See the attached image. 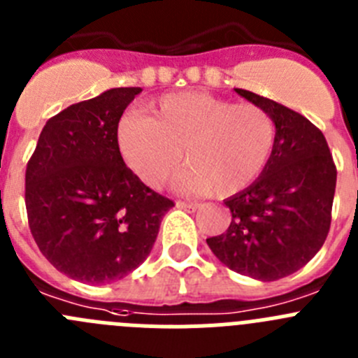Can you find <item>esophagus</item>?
Listing matches in <instances>:
<instances>
[{
    "label": "esophagus",
    "instance_id": "esophagus-1",
    "mask_svg": "<svg viewBox=\"0 0 358 358\" xmlns=\"http://www.w3.org/2000/svg\"><path fill=\"white\" fill-rule=\"evenodd\" d=\"M177 208L186 209V211H196V209H201V204H196V202H185V201H177Z\"/></svg>",
    "mask_w": 358,
    "mask_h": 358
}]
</instances>
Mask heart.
I'll list each match as a JSON object with an SVG mask.
<instances>
[{"instance_id":"b5f03b06","label":"heart","mask_w":358,"mask_h":358,"mask_svg":"<svg viewBox=\"0 0 358 358\" xmlns=\"http://www.w3.org/2000/svg\"><path fill=\"white\" fill-rule=\"evenodd\" d=\"M277 127L264 108L204 94L162 97L149 117L126 115L117 127L120 154L143 185L162 188L185 162L177 188L195 195L231 196L266 169Z\"/></svg>"}]
</instances>
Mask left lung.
Returning <instances> with one entry per match:
<instances>
[{
	"instance_id": "obj_1",
	"label": "left lung",
	"mask_w": 358,
	"mask_h": 358,
	"mask_svg": "<svg viewBox=\"0 0 358 358\" xmlns=\"http://www.w3.org/2000/svg\"><path fill=\"white\" fill-rule=\"evenodd\" d=\"M234 90L273 117L277 136L261 176L224 201L232 213L227 231L206 241L236 273L277 280L306 266L323 247L332 222L336 163L323 133L303 115Z\"/></svg>"
}]
</instances>
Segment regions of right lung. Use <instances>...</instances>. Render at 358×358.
I'll list each match as a JSON object with an SVG mask.
<instances>
[{"instance_id":"add662e5","label":"right lung","mask_w":358,"mask_h":358,"mask_svg":"<svg viewBox=\"0 0 358 358\" xmlns=\"http://www.w3.org/2000/svg\"><path fill=\"white\" fill-rule=\"evenodd\" d=\"M142 88H111L45 122L26 166V213L42 255L85 284L129 275L173 202L126 166L117 127Z\"/></svg>"}]
</instances>
